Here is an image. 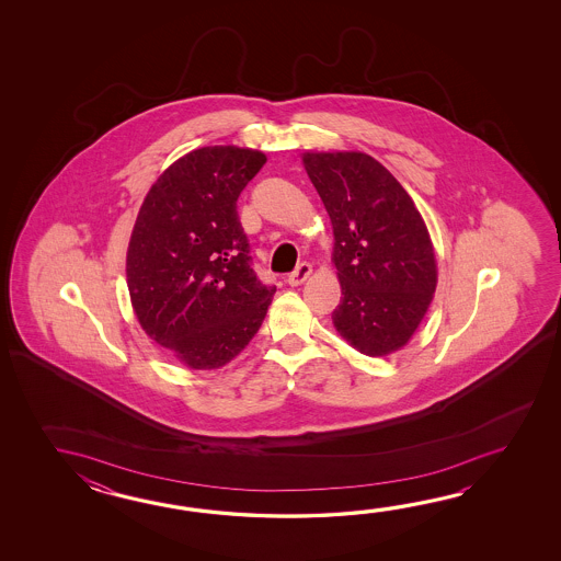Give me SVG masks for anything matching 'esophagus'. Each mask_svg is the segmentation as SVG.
<instances>
[{
    "mask_svg": "<svg viewBox=\"0 0 561 561\" xmlns=\"http://www.w3.org/2000/svg\"><path fill=\"white\" fill-rule=\"evenodd\" d=\"M310 273H312V266H310L309 263H300L297 268L288 275L286 280H288V285L290 286L302 285V283L309 278Z\"/></svg>",
    "mask_w": 561,
    "mask_h": 561,
    "instance_id": "1",
    "label": "esophagus"
}]
</instances>
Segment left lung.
I'll return each instance as SVG.
<instances>
[{"label":"left lung","instance_id":"8db88e82","mask_svg":"<svg viewBox=\"0 0 561 561\" xmlns=\"http://www.w3.org/2000/svg\"><path fill=\"white\" fill-rule=\"evenodd\" d=\"M302 162L333 222V263L343 288L334 327L363 355H389L407 345L435 293L427 227L375 158L307 152Z\"/></svg>","mask_w":561,"mask_h":561}]
</instances>
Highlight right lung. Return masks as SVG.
<instances>
[{"mask_svg": "<svg viewBox=\"0 0 561 561\" xmlns=\"http://www.w3.org/2000/svg\"><path fill=\"white\" fill-rule=\"evenodd\" d=\"M266 156L206 146L182 156L146 194L126 275L136 317L191 369H218L261 329L276 286L252 268L240 192Z\"/></svg>", "mask_w": 561, "mask_h": 561, "instance_id": "1", "label": "right lung"}]
</instances>
